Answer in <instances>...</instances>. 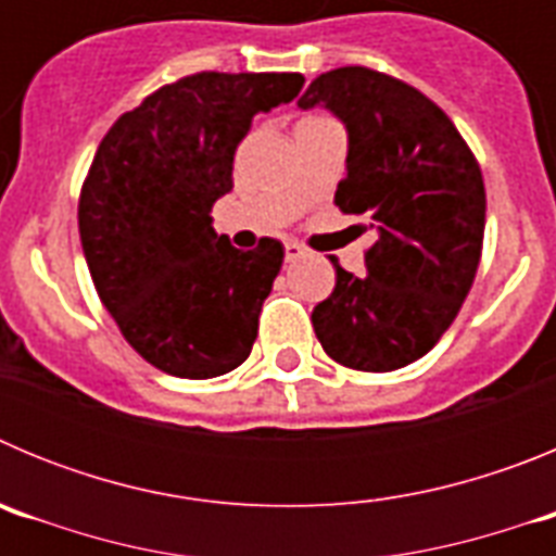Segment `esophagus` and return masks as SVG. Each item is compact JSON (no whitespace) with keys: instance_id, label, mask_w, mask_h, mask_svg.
Wrapping results in <instances>:
<instances>
[{"instance_id":"esophagus-1","label":"esophagus","mask_w":556,"mask_h":556,"mask_svg":"<svg viewBox=\"0 0 556 556\" xmlns=\"http://www.w3.org/2000/svg\"><path fill=\"white\" fill-rule=\"evenodd\" d=\"M283 255H287V262H298V258L306 255V250H303L298 242H287L283 244Z\"/></svg>"}]
</instances>
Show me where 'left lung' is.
<instances>
[{
	"mask_svg": "<svg viewBox=\"0 0 556 556\" xmlns=\"http://www.w3.org/2000/svg\"><path fill=\"white\" fill-rule=\"evenodd\" d=\"M323 105L348 130L333 203L372 230L367 275L331 258L337 287L312 312L323 351L351 370L390 372L440 342L473 287L484 180L454 122L417 88L365 66L314 77L298 108Z\"/></svg>",
	"mask_w": 556,
	"mask_h": 556,
	"instance_id": "1",
	"label": "left lung"
}]
</instances>
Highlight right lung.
<instances>
[{
    "mask_svg": "<svg viewBox=\"0 0 556 556\" xmlns=\"http://www.w3.org/2000/svg\"><path fill=\"white\" fill-rule=\"evenodd\" d=\"M301 88L298 72H200L122 113L97 147L77 205L88 273L132 351L169 376L214 378L250 356L283 244L236 250L211 208L255 113Z\"/></svg>",
    "mask_w": 556,
    "mask_h": 556,
    "instance_id": "right-lung-1",
    "label": "right lung"
}]
</instances>
